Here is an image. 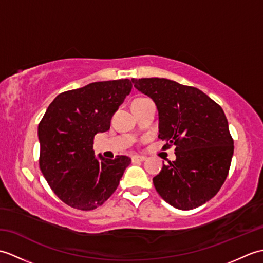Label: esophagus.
I'll return each instance as SVG.
<instances>
[{
	"mask_svg": "<svg viewBox=\"0 0 263 263\" xmlns=\"http://www.w3.org/2000/svg\"><path fill=\"white\" fill-rule=\"evenodd\" d=\"M131 159H132V163H139V161H144V160H146L147 158L144 157V156L135 155V156H132Z\"/></svg>",
	"mask_w": 263,
	"mask_h": 263,
	"instance_id": "esophagus-1",
	"label": "esophagus"
}]
</instances>
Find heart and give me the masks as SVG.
<instances>
[{
  "label": "heart",
  "instance_id": "1",
  "mask_svg": "<svg viewBox=\"0 0 263 263\" xmlns=\"http://www.w3.org/2000/svg\"><path fill=\"white\" fill-rule=\"evenodd\" d=\"M140 99H144V98H138V99H136V100H140Z\"/></svg>",
  "mask_w": 263,
  "mask_h": 263
}]
</instances>
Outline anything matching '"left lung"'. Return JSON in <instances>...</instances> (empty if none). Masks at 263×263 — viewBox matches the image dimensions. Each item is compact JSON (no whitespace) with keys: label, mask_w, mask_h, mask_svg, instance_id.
Listing matches in <instances>:
<instances>
[{"label":"left lung","mask_w":263,"mask_h":263,"mask_svg":"<svg viewBox=\"0 0 263 263\" xmlns=\"http://www.w3.org/2000/svg\"><path fill=\"white\" fill-rule=\"evenodd\" d=\"M158 109L164 149L175 146L176 159L153 178L167 203L191 210L214 198L231 167L234 141L224 110L198 88L165 78L132 79Z\"/></svg>","instance_id":"left-lung-1"}]
</instances>
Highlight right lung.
I'll return each mask as SVG.
<instances>
[{
	"mask_svg": "<svg viewBox=\"0 0 263 263\" xmlns=\"http://www.w3.org/2000/svg\"><path fill=\"white\" fill-rule=\"evenodd\" d=\"M128 79L98 81L64 91L49 104L38 125L39 167L53 192L79 210L102 205L119 186L131 159L95 156L93 138L131 92Z\"/></svg>",
	"mask_w": 263,
	"mask_h": 263,
	"instance_id": "1",
	"label": "right lung"
}]
</instances>
